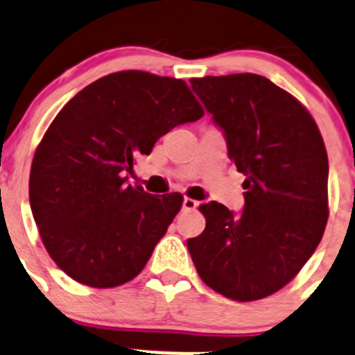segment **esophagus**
<instances>
[{
    "mask_svg": "<svg viewBox=\"0 0 355 355\" xmlns=\"http://www.w3.org/2000/svg\"><path fill=\"white\" fill-rule=\"evenodd\" d=\"M198 207V202L193 200V198H188L184 197L183 200V211H195Z\"/></svg>",
    "mask_w": 355,
    "mask_h": 355,
    "instance_id": "1",
    "label": "esophagus"
}]
</instances>
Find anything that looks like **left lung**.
<instances>
[{"mask_svg": "<svg viewBox=\"0 0 355 355\" xmlns=\"http://www.w3.org/2000/svg\"><path fill=\"white\" fill-rule=\"evenodd\" d=\"M223 130L228 157L245 175L244 211L200 205L205 230L188 239L202 281L235 302L284 288L322 239L327 153L312 114L286 90L252 73L191 78Z\"/></svg>", "mask_w": 355, "mask_h": 355, "instance_id": "1", "label": "left lung"}]
</instances>
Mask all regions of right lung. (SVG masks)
I'll return each mask as SVG.
<instances>
[{"label": "right lung", "instance_id": "1", "mask_svg": "<svg viewBox=\"0 0 355 355\" xmlns=\"http://www.w3.org/2000/svg\"><path fill=\"white\" fill-rule=\"evenodd\" d=\"M204 110L183 80L120 71L80 90L36 148L33 218L50 258L90 288H116L144 268L183 204L127 183L136 158Z\"/></svg>", "mask_w": 355, "mask_h": 355}]
</instances>
